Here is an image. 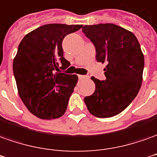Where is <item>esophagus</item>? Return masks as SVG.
Masks as SVG:
<instances>
[{
	"instance_id": "esophagus-1",
	"label": "esophagus",
	"mask_w": 157,
	"mask_h": 157,
	"mask_svg": "<svg viewBox=\"0 0 157 157\" xmlns=\"http://www.w3.org/2000/svg\"><path fill=\"white\" fill-rule=\"evenodd\" d=\"M79 78L80 79H88L89 76L88 75H79Z\"/></svg>"
}]
</instances>
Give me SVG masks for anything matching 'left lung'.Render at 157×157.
<instances>
[{"mask_svg":"<svg viewBox=\"0 0 157 157\" xmlns=\"http://www.w3.org/2000/svg\"><path fill=\"white\" fill-rule=\"evenodd\" d=\"M82 32L94 43L98 62L107 63L106 79L91 77L95 91L84 102L94 117L117 116L135 98L142 84L144 59L140 42L131 31L113 24L85 25Z\"/></svg>","mask_w":157,"mask_h":157,"instance_id":"left-lung-1","label":"left lung"}]
</instances>
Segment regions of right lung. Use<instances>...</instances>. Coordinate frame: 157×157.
<instances>
[{
  "label": "right lung",
  "instance_id": "1",
  "mask_svg": "<svg viewBox=\"0 0 157 157\" xmlns=\"http://www.w3.org/2000/svg\"><path fill=\"white\" fill-rule=\"evenodd\" d=\"M82 25L50 24L27 34L18 45L13 63L19 97L30 113L40 119L62 117L77 83L76 75L60 72L70 66L62 41Z\"/></svg>",
  "mask_w": 157,
  "mask_h": 157
}]
</instances>
